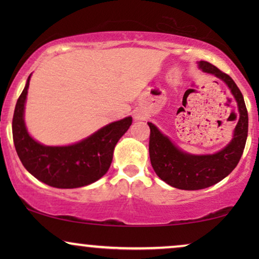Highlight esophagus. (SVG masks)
<instances>
[{"mask_svg":"<svg viewBox=\"0 0 259 259\" xmlns=\"http://www.w3.org/2000/svg\"><path fill=\"white\" fill-rule=\"evenodd\" d=\"M136 119H141V114H139V113H138V114H136Z\"/></svg>","mask_w":259,"mask_h":259,"instance_id":"esophagus-1","label":"esophagus"}]
</instances>
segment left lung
<instances>
[{
  "mask_svg": "<svg viewBox=\"0 0 259 259\" xmlns=\"http://www.w3.org/2000/svg\"><path fill=\"white\" fill-rule=\"evenodd\" d=\"M199 67L203 72L214 74L228 84L237 101V112L233 111L232 116L235 120L238 119V123L232 141L222 151L210 155H191L178 150L153 123L148 122L151 130L148 150L152 167L159 178L179 190L206 189L224 179L239 162L247 138V109L242 92L235 81L210 62L200 61Z\"/></svg>",
  "mask_w": 259,
  "mask_h": 259,
  "instance_id": "left-lung-1",
  "label": "left lung"
}]
</instances>
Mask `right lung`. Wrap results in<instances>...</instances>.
I'll use <instances>...</instances> for the list:
<instances>
[{
	"label": "right lung",
	"mask_w": 259,
	"mask_h": 259,
	"mask_svg": "<svg viewBox=\"0 0 259 259\" xmlns=\"http://www.w3.org/2000/svg\"><path fill=\"white\" fill-rule=\"evenodd\" d=\"M30 76L17 99L13 116V139L21 162L40 182L58 189H75L90 185L108 171L113 151L127 132L132 118L102 127L80 143L63 147L44 146L28 134L23 120Z\"/></svg>",
	"instance_id": "right-lung-1"
}]
</instances>
